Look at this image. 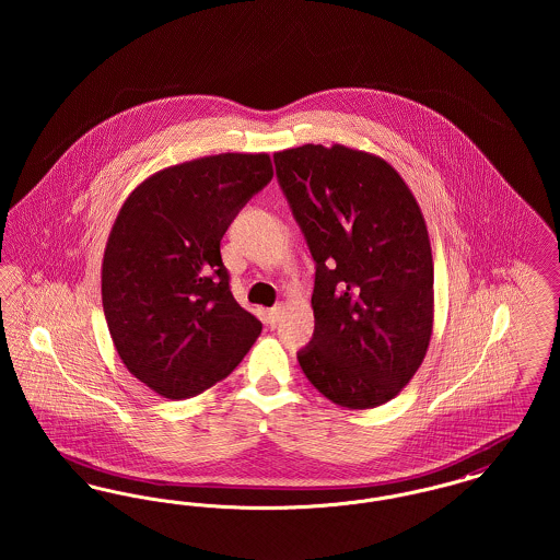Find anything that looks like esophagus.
Returning <instances> with one entry per match:
<instances>
[{
  "instance_id": "esophagus-1",
  "label": "esophagus",
  "mask_w": 560,
  "mask_h": 560,
  "mask_svg": "<svg viewBox=\"0 0 560 560\" xmlns=\"http://www.w3.org/2000/svg\"><path fill=\"white\" fill-rule=\"evenodd\" d=\"M281 315H283V306H272V308L268 311V325H270V327H277Z\"/></svg>"
}]
</instances>
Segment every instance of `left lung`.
<instances>
[{
	"mask_svg": "<svg viewBox=\"0 0 560 560\" xmlns=\"http://www.w3.org/2000/svg\"><path fill=\"white\" fill-rule=\"evenodd\" d=\"M317 262L315 334L298 363L348 409L395 399L427 357L434 265L427 222L388 161L345 144L272 155Z\"/></svg>",
	"mask_w": 560,
	"mask_h": 560,
	"instance_id": "8db88e82",
	"label": "left lung"
}]
</instances>
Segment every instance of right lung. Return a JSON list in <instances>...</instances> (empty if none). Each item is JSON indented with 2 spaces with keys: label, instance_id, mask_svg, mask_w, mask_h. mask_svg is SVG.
Returning a JSON list of instances; mask_svg holds the SVG:
<instances>
[{
  "label": "right lung",
  "instance_id": "1",
  "mask_svg": "<svg viewBox=\"0 0 560 560\" xmlns=\"http://www.w3.org/2000/svg\"><path fill=\"white\" fill-rule=\"evenodd\" d=\"M272 178L268 153H220L155 172L108 233L103 308L121 363L165 399L224 380L262 331L229 288L220 240Z\"/></svg>",
  "mask_w": 560,
  "mask_h": 560
}]
</instances>
